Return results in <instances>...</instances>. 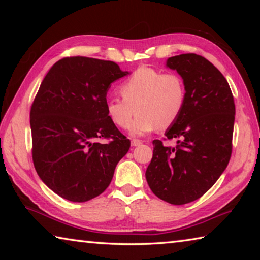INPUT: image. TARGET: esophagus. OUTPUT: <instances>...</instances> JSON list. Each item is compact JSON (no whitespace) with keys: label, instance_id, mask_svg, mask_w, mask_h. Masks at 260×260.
Returning a JSON list of instances; mask_svg holds the SVG:
<instances>
[{"label":"esophagus","instance_id":"34e87169","mask_svg":"<svg viewBox=\"0 0 260 260\" xmlns=\"http://www.w3.org/2000/svg\"><path fill=\"white\" fill-rule=\"evenodd\" d=\"M131 143H132V146H133V147H138V146H140V144H141V143H142V142H141V141H140V140H136V139H133V140H132V141H131Z\"/></svg>","mask_w":260,"mask_h":260}]
</instances>
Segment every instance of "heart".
Masks as SVG:
<instances>
[{"label": "heart", "mask_w": 260, "mask_h": 260, "mask_svg": "<svg viewBox=\"0 0 260 260\" xmlns=\"http://www.w3.org/2000/svg\"><path fill=\"white\" fill-rule=\"evenodd\" d=\"M120 99L105 101V111L112 124L127 128L132 135H144L156 129H166L179 119L186 104V86L175 73H162L142 68L120 86Z\"/></svg>", "instance_id": "1"}]
</instances>
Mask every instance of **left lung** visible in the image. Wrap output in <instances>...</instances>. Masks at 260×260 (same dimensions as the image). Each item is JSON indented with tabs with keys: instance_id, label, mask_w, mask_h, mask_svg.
I'll return each instance as SVG.
<instances>
[{
	"instance_id": "1",
	"label": "left lung",
	"mask_w": 260,
	"mask_h": 260,
	"mask_svg": "<svg viewBox=\"0 0 260 260\" xmlns=\"http://www.w3.org/2000/svg\"><path fill=\"white\" fill-rule=\"evenodd\" d=\"M166 67L181 76L186 104L165 133L169 140H178L177 146L164 147L160 140L152 141L146 179L157 197L182 205L203 196L230 162L235 104L226 78L204 57L173 56Z\"/></svg>"
}]
</instances>
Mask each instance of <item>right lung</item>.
<instances>
[{
	"label": "right lung",
	"instance_id": "add662e5",
	"mask_svg": "<svg viewBox=\"0 0 260 260\" xmlns=\"http://www.w3.org/2000/svg\"><path fill=\"white\" fill-rule=\"evenodd\" d=\"M127 74L114 61L76 56L55 63L41 82L30 108L33 162L63 199L81 203L101 195L129 150L105 111L110 86Z\"/></svg>",
	"mask_w": 260,
	"mask_h": 260
}]
</instances>
